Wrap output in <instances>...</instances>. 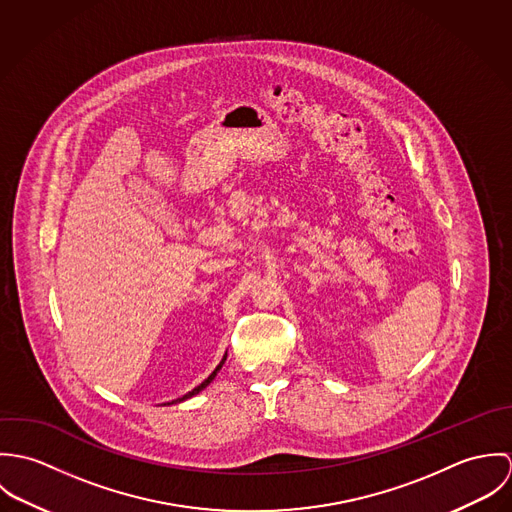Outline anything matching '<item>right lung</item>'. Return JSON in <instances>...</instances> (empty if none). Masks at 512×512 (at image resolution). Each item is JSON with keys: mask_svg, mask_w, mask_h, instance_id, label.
Returning <instances> with one entry per match:
<instances>
[{"mask_svg": "<svg viewBox=\"0 0 512 512\" xmlns=\"http://www.w3.org/2000/svg\"><path fill=\"white\" fill-rule=\"evenodd\" d=\"M224 361H226V357H224V359H222V361H220V365L217 366V368H215V370H213V372H211V374H209V378H207V380H203V382H201V384H199V386H197V388H193V390H191V392H187V394H185V396H183V398H177V400H175V402H183V400H187V398H191V396H195V394H199V392H201V390H203V388H207V386H209V384H211V382H213V378H215V376H217V372H219L220 366L224 365Z\"/></svg>", "mask_w": 512, "mask_h": 512, "instance_id": "1", "label": "right lung"}]
</instances>
